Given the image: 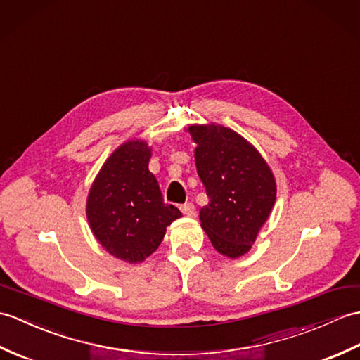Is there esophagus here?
<instances>
[{
	"label": "esophagus",
	"instance_id": "esophagus-1",
	"mask_svg": "<svg viewBox=\"0 0 360 360\" xmlns=\"http://www.w3.org/2000/svg\"><path fill=\"white\" fill-rule=\"evenodd\" d=\"M181 212H182L184 214H186V216H195L196 207H195L193 202H187V204L181 205Z\"/></svg>",
	"mask_w": 360,
	"mask_h": 360
}]
</instances>
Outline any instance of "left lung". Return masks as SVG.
<instances>
[{
  "label": "left lung",
  "mask_w": 360,
  "mask_h": 360,
  "mask_svg": "<svg viewBox=\"0 0 360 360\" xmlns=\"http://www.w3.org/2000/svg\"><path fill=\"white\" fill-rule=\"evenodd\" d=\"M198 144L195 162L208 204L200 208V227L212 245L231 259L245 255L269 219L276 181L261 153L247 139L219 124L190 125Z\"/></svg>",
  "instance_id": "obj_1"
}]
</instances>
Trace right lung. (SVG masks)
I'll list each match as a JSON object with an SVG mask.
<instances>
[{
    "instance_id": "1",
    "label": "right lung",
    "mask_w": 360,
    "mask_h": 360,
    "mask_svg": "<svg viewBox=\"0 0 360 360\" xmlns=\"http://www.w3.org/2000/svg\"><path fill=\"white\" fill-rule=\"evenodd\" d=\"M146 141L124 142L99 170L87 198V221L108 253L129 264L142 262L160 247L165 229L182 216L165 204Z\"/></svg>"
}]
</instances>
